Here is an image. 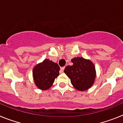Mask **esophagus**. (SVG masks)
Masks as SVG:
<instances>
[{"label": "esophagus", "instance_id": "obj_1", "mask_svg": "<svg viewBox=\"0 0 123 123\" xmlns=\"http://www.w3.org/2000/svg\"><path fill=\"white\" fill-rule=\"evenodd\" d=\"M64 69H65V67H62V68H61V71H62V72H63Z\"/></svg>", "mask_w": 123, "mask_h": 123}]
</instances>
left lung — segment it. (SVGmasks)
<instances>
[{
  "mask_svg": "<svg viewBox=\"0 0 123 123\" xmlns=\"http://www.w3.org/2000/svg\"><path fill=\"white\" fill-rule=\"evenodd\" d=\"M72 66H67L64 73L71 80L74 87L79 91L89 89L94 84L95 78V68L89 60L76 57L71 60Z\"/></svg>",
  "mask_w": 123,
  "mask_h": 123,
  "instance_id": "obj_1",
  "label": "left lung"
}]
</instances>
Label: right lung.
<instances>
[{
    "instance_id": "obj_1",
    "label": "right lung",
    "mask_w": 123,
    "mask_h": 123,
    "mask_svg": "<svg viewBox=\"0 0 123 123\" xmlns=\"http://www.w3.org/2000/svg\"><path fill=\"white\" fill-rule=\"evenodd\" d=\"M60 67L56 63L45 59L37 65L32 74L34 83L39 89L47 90L52 86L55 79L59 75Z\"/></svg>"
}]
</instances>
